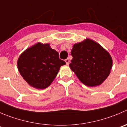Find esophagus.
I'll return each instance as SVG.
<instances>
[{
    "mask_svg": "<svg viewBox=\"0 0 127 127\" xmlns=\"http://www.w3.org/2000/svg\"><path fill=\"white\" fill-rule=\"evenodd\" d=\"M65 62L66 64H67V65L69 64V62H70V60H69V59H68V58H67V59H65Z\"/></svg>",
    "mask_w": 127,
    "mask_h": 127,
    "instance_id": "obj_1",
    "label": "esophagus"
}]
</instances>
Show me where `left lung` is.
<instances>
[{"mask_svg": "<svg viewBox=\"0 0 127 127\" xmlns=\"http://www.w3.org/2000/svg\"><path fill=\"white\" fill-rule=\"evenodd\" d=\"M70 67L87 86L100 85L110 74L112 59L100 45L87 38L75 44L71 52Z\"/></svg>", "mask_w": 127, "mask_h": 127, "instance_id": "left-lung-1", "label": "left lung"}]
</instances>
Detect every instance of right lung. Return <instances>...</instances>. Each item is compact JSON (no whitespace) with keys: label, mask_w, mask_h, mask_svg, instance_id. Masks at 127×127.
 <instances>
[{"label":"right lung","mask_w":127,"mask_h":127,"mask_svg":"<svg viewBox=\"0 0 127 127\" xmlns=\"http://www.w3.org/2000/svg\"><path fill=\"white\" fill-rule=\"evenodd\" d=\"M65 64L59 53L49 44L38 43L27 49L19 57L18 69L30 85L38 89L49 87L56 77L60 66Z\"/></svg>","instance_id":"1"}]
</instances>
